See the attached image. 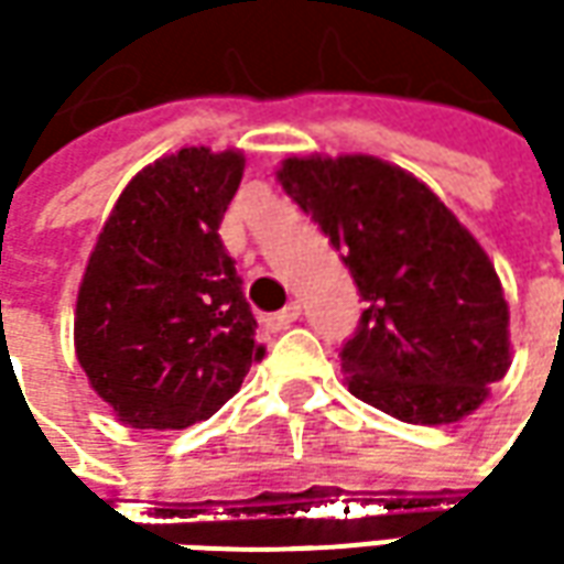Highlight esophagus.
Here are the masks:
<instances>
[{
  "label": "esophagus",
  "instance_id": "34e87169",
  "mask_svg": "<svg viewBox=\"0 0 564 564\" xmlns=\"http://www.w3.org/2000/svg\"><path fill=\"white\" fill-rule=\"evenodd\" d=\"M299 317H302V307L295 305V302H290V305L283 307V311H278V314H269V317L262 319V323H265V329L269 332H283V329H290V326H293Z\"/></svg>",
  "mask_w": 564,
  "mask_h": 564
}]
</instances>
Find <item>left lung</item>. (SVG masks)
Returning <instances> with one entry per match:
<instances>
[{"mask_svg": "<svg viewBox=\"0 0 564 564\" xmlns=\"http://www.w3.org/2000/svg\"><path fill=\"white\" fill-rule=\"evenodd\" d=\"M278 181L341 253L362 295L347 387L404 423L471 414L510 366L492 262L414 174L375 156H293Z\"/></svg>", "mask_w": 564, "mask_h": 564, "instance_id": "obj_1", "label": "left lung"}]
</instances>
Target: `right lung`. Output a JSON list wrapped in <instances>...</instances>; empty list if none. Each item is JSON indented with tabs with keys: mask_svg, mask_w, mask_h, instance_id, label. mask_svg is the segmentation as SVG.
<instances>
[{
	"mask_svg": "<svg viewBox=\"0 0 564 564\" xmlns=\"http://www.w3.org/2000/svg\"><path fill=\"white\" fill-rule=\"evenodd\" d=\"M245 156L184 148L117 198L78 293L75 350L93 390L135 429L217 414L262 356L223 214Z\"/></svg>",
	"mask_w": 564,
	"mask_h": 564,
	"instance_id": "add662e5",
	"label": "right lung"
}]
</instances>
